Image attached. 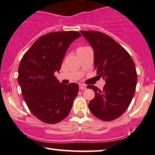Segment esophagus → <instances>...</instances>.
Returning <instances> with one entry per match:
<instances>
[{"label": "esophagus", "mask_w": 155, "mask_h": 155, "mask_svg": "<svg viewBox=\"0 0 155 155\" xmlns=\"http://www.w3.org/2000/svg\"><path fill=\"white\" fill-rule=\"evenodd\" d=\"M79 88L80 89H81V90H85V89L86 88V85L81 83V84H79Z\"/></svg>", "instance_id": "esophagus-1"}]
</instances>
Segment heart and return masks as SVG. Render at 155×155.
Returning <instances> with one entry per match:
<instances>
[{"mask_svg": "<svg viewBox=\"0 0 155 155\" xmlns=\"http://www.w3.org/2000/svg\"><path fill=\"white\" fill-rule=\"evenodd\" d=\"M87 48H88V47H87V46H80L79 48H78L77 52L78 51H84V50H85V49H87Z\"/></svg>", "mask_w": 155, "mask_h": 155, "instance_id": "b5f03b06", "label": "heart"}]
</instances>
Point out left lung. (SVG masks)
Segmentation results:
<instances>
[{
    "mask_svg": "<svg viewBox=\"0 0 155 155\" xmlns=\"http://www.w3.org/2000/svg\"><path fill=\"white\" fill-rule=\"evenodd\" d=\"M94 52V67L105 80L103 90L88 85L95 97L88 104L95 117L104 121L118 118L128 108L136 91L137 73L127 51L107 35L97 31H81Z\"/></svg>",
    "mask_w": 155,
    "mask_h": 155,
    "instance_id": "left-lung-1",
    "label": "left lung"
}]
</instances>
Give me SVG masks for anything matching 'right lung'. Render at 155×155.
<instances>
[{
	"mask_svg": "<svg viewBox=\"0 0 155 155\" xmlns=\"http://www.w3.org/2000/svg\"><path fill=\"white\" fill-rule=\"evenodd\" d=\"M81 35L77 31L52 32L40 37L20 61L18 83L29 110L40 120L54 124L67 117L78 95L77 83H60L59 72L69 45Z\"/></svg>",
	"mask_w": 155,
	"mask_h": 155,
	"instance_id": "add662e5",
	"label": "right lung"
}]
</instances>
